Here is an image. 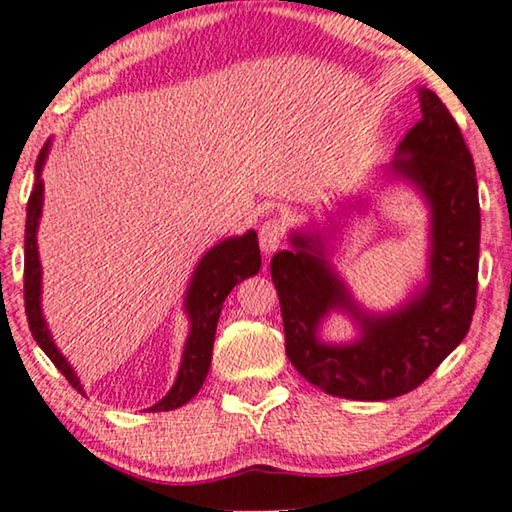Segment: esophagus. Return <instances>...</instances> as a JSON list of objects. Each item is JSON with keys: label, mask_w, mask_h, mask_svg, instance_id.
I'll use <instances>...</instances> for the list:
<instances>
[{"label": "esophagus", "mask_w": 512, "mask_h": 512, "mask_svg": "<svg viewBox=\"0 0 512 512\" xmlns=\"http://www.w3.org/2000/svg\"><path fill=\"white\" fill-rule=\"evenodd\" d=\"M281 238H284V228L277 219H268L265 224L261 226V231H258V242H261V251L265 256L274 254V251L279 249Z\"/></svg>", "instance_id": "obj_1"}]
</instances>
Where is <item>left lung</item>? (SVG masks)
Here are the masks:
<instances>
[{"label": "left lung", "mask_w": 512, "mask_h": 512, "mask_svg": "<svg viewBox=\"0 0 512 512\" xmlns=\"http://www.w3.org/2000/svg\"><path fill=\"white\" fill-rule=\"evenodd\" d=\"M420 113L422 120L406 133L390 166L416 184L432 210L429 274L418 295L390 314L362 311L332 270L316 233H293L291 249L270 261L288 360L332 397L383 402L406 395L429 379L469 332L480 251L476 168L453 115L425 87H420ZM335 308L359 321L355 343L325 345L317 339V325Z\"/></svg>", "instance_id": "8db88e82"}]
</instances>
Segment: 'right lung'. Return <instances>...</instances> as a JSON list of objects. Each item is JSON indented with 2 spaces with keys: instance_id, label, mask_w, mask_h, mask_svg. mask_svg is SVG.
<instances>
[{
  "instance_id": "add662e5",
  "label": "right lung",
  "mask_w": 512,
  "mask_h": 512,
  "mask_svg": "<svg viewBox=\"0 0 512 512\" xmlns=\"http://www.w3.org/2000/svg\"><path fill=\"white\" fill-rule=\"evenodd\" d=\"M50 140L43 145L36 159V177L34 189L27 201V224H25V311L29 330L36 344L43 348V353L53 360V365L66 376L73 388L80 395H85L80 379L73 372V367L66 362L62 353L50 337V330L46 325V318L41 314V261L39 249H36V231H39L41 207H43V180L41 170L48 159ZM261 270V249H258V238L254 231L240 235V238H228L224 242L214 244L196 265L194 277L187 288V298H184V309L189 314V337L184 344L182 365L177 372V379L168 395L161 399L159 404L150 406L147 411H173L177 406L187 404L191 397L201 390V385L207 376L212 362V346H214V332H217V321L224 307L226 295L233 291L235 284L242 279L254 277Z\"/></svg>"
}]
</instances>
